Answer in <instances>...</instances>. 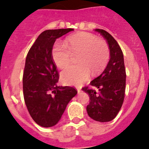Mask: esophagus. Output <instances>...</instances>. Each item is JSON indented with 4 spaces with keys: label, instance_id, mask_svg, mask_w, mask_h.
<instances>
[{
    "label": "esophagus",
    "instance_id": "34e87169",
    "mask_svg": "<svg viewBox=\"0 0 149 149\" xmlns=\"http://www.w3.org/2000/svg\"><path fill=\"white\" fill-rule=\"evenodd\" d=\"M76 90H77V92L79 93L80 92H81V88H76Z\"/></svg>",
    "mask_w": 149,
    "mask_h": 149
}]
</instances>
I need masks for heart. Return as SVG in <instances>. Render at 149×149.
<instances>
[{
    "instance_id": "1",
    "label": "heart",
    "mask_w": 149,
    "mask_h": 149,
    "mask_svg": "<svg viewBox=\"0 0 149 149\" xmlns=\"http://www.w3.org/2000/svg\"><path fill=\"white\" fill-rule=\"evenodd\" d=\"M65 45L56 42L52 49V57L56 66L65 68L71 61L72 54H78V65L64 70L61 79L70 85H80L93 74L100 73L109 58V48L107 43L91 33H79L69 36Z\"/></svg>"
}]
</instances>
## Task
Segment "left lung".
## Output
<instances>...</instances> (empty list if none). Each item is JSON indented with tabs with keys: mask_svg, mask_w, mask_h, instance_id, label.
<instances>
[{
	"mask_svg": "<svg viewBox=\"0 0 149 149\" xmlns=\"http://www.w3.org/2000/svg\"><path fill=\"white\" fill-rule=\"evenodd\" d=\"M95 31L108 42L110 60L104 71L90 83L96 90L84 87L82 91L90 97L86 108L88 116L97 122L105 123L113 120L123 105L126 74L123 51L116 40L104 29H96Z\"/></svg>",
	"mask_w": 149,
	"mask_h": 149,
	"instance_id": "left-lung-1",
	"label": "left lung"
}]
</instances>
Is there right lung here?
<instances>
[{
  "label": "right lung",
  "mask_w": 149,
  "mask_h": 149,
  "mask_svg": "<svg viewBox=\"0 0 149 149\" xmlns=\"http://www.w3.org/2000/svg\"><path fill=\"white\" fill-rule=\"evenodd\" d=\"M73 30L70 28L45 30L26 56L23 76L24 98L31 117L41 127L56 125L69 102L77 94L72 87L58 86L59 76L52 57L56 40Z\"/></svg>",
  "instance_id": "1"
}]
</instances>
